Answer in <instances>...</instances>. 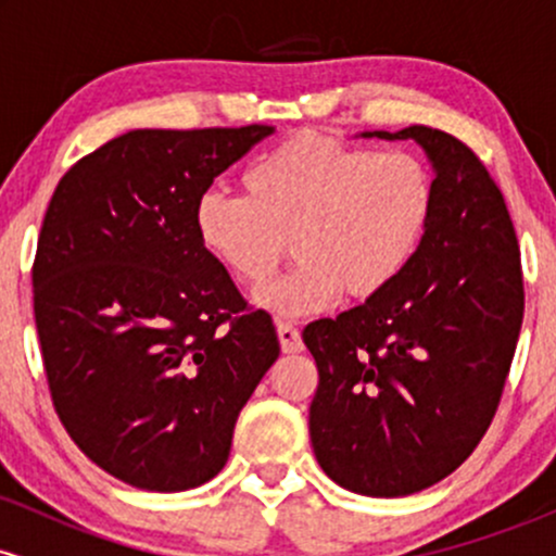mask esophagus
I'll list each match as a JSON object with an SVG mask.
<instances>
[{"label": "esophagus", "mask_w": 556, "mask_h": 556, "mask_svg": "<svg viewBox=\"0 0 556 556\" xmlns=\"http://www.w3.org/2000/svg\"><path fill=\"white\" fill-rule=\"evenodd\" d=\"M277 334H279V344H282V353H300V350H303L300 331L292 327L290 321H277Z\"/></svg>", "instance_id": "1"}]
</instances>
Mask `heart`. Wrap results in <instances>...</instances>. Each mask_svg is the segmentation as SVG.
<instances>
[{
	"label": "heart",
	"instance_id": "heart-1",
	"mask_svg": "<svg viewBox=\"0 0 556 556\" xmlns=\"http://www.w3.org/2000/svg\"><path fill=\"white\" fill-rule=\"evenodd\" d=\"M242 190L198 198L195 235L240 285L266 282L292 240L298 264L256 292L258 308L279 318L318 314L344 292H387L416 261L437 208L433 175L418 154H379L318 132L258 156Z\"/></svg>",
	"mask_w": 556,
	"mask_h": 556
}]
</instances>
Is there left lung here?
<instances>
[{
    "instance_id": "1",
    "label": "left lung",
    "mask_w": 556,
    "mask_h": 556,
    "mask_svg": "<svg viewBox=\"0 0 556 556\" xmlns=\"http://www.w3.org/2000/svg\"><path fill=\"white\" fill-rule=\"evenodd\" d=\"M363 136L424 146L437 208L397 282L303 329L318 368L308 429L342 489L407 496L460 468L494 420L526 308L520 248L500 185L460 138L426 125Z\"/></svg>"
}]
</instances>
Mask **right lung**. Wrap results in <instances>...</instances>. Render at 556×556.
<instances>
[{
	"label": "right lung",
	"mask_w": 556,
	"mask_h": 556,
	"mask_svg": "<svg viewBox=\"0 0 556 556\" xmlns=\"http://www.w3.org/2000/svg\"><path fill=\"white\" fill-rule=\"evenodd\" d=\"M269 125L130 130L56 185L34 261V314L54 410L101 470L146 491L225 468L238 416L279 358L203 251L195 201Z\"/></svg>",
	"instance_id": "obj_1"
}]
</instances>
